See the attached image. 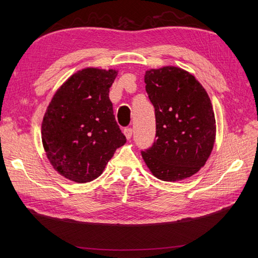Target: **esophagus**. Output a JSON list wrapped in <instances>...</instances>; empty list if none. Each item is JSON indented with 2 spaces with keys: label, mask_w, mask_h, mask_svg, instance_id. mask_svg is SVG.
<instances>
[{
  "label": "esophagus",
  "mask_w": 258,
  "mask_h": 258,
  "mask_svg": "<svg viewBox=\"0 0 258 258\" xmlns=\"http://www.w3.org/2000/svg\"><path fill=\"white\" fill-rule=\"evenodd\" d=\"M124 134L126 136V139L127 140H131V138H132V134H133V130L131 127H126L124 130Z\"/></svg>",
  "instance_id": "1"
}]
</instances>
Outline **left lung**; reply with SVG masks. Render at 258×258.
<instances>
[{
	"mask_svg": "<svg viewBox=\"0 0 258 258\" xmlns=\"http://www.w3.org/2000/svg\"><path fill=\"white\" fill-rule=\"evenodd\" d=\"M144 81L155 108L157 139L142 157L158 179L190 177L205 165L215 143V115L207 92L176 67L151 69Z\"/></svg>",
	"mask_w": 258,
	"mask_h": 258,
	"instance_id": "8db88e82",
	"label": "left lung"
}]
</instances>
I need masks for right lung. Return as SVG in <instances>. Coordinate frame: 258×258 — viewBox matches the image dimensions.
<instances>
[{
  "instance_id": "obj_1",
  "label": "right lung",
  "mask_w": 258,
  "mask_h": 258,
  "mask_svg": "<svg viewBox=\"0 0 258 258\" xmlns=\"http://www.w3.org/2000/svg\"><path fill=\"white\" fill-rule=\"evenodd\" d=\"M118 71L86 68L64 82L42 122V143L55 171L75 183L103 173L115 151L126 143L113 114L109 87Z\"/></svg>"
}]
</instances>
